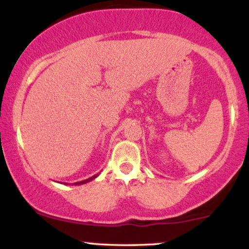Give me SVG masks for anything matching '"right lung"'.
Here are the masks:
<instances>
[{
    "label": "right lung",
    "mask_w": 249,
    "mask_h": 249,
    "mask_svg": "<svg viewBox=\"0 0 249 249\" xmlns=\"http://www.w3.org/2000/svg\"><path fill=\"white\" fill-rule=\"evenodd\" d=\"M97 177H98V174H95V176H92V177H91V178L85 179V180H82V181H78V182H75V185H83V184H87V182L91 181V180H93L95 178H97Z\"/></svg>",
    "instance_id": "add662e5"
}]
</instances>
